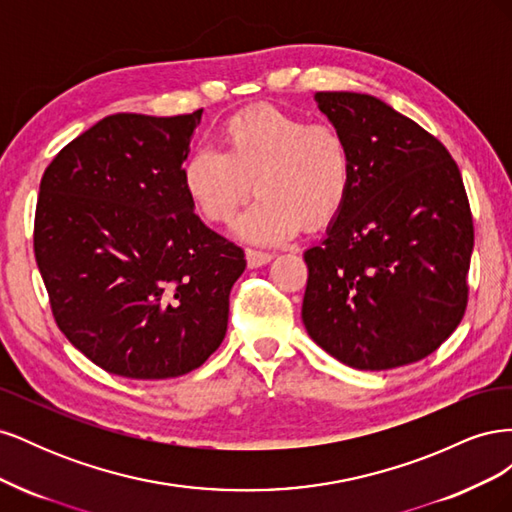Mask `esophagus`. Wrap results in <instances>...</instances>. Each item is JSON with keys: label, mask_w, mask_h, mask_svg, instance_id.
Returning <instances> with one entry per match:
<instances>
[{"label": "esophagus", "mask_w": 512, "mask_h": 512, "mask_svg": "<svg viewBox=\"0 0 512 512\" xmlns=\"http://www.w3.org/2000/svg\"><path fill=\"white\" fill-rule=\"evenodd\" d=\"M245 260H247V267L258 269L262 265H269V262L273 260V254L258 252V250H245Z\"/></svg>", "instance_id": "1"}]
</instances>
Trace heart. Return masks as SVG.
I'll use <instances>...</instances> for the list:
<instances>
[{"mask_svg": "<svg viewBox=\"0 0 512 512\" xmlns=\"http://www.w3.org/2000/svg\"><path fill=\"white\" fill-rule=\"evenodd\" d=\"M220 147L185 160L183 190L207 222L230 224L254 185L256 203L237 222L245 241L280 243L303 222L329 224L350 196L354 151L335 123L256 106L226 119Z\"/></svg>", "mask_w": 512, "mask_h": 512, "instance_id": "obj_1", "label": "heart"}]
</instances>
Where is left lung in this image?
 <instances>
[{
	"mask_svg": "<svg viewBox=\"0 0 512 512\" xmlns=\"http://www.w3.org/2000/svg\"><path fill=\"white\" fill-rule=\"evenodd\" d=\"M354 151V181L327 237L303 254L309 337L354 369L436 352L468 305L472 213L451 153L386 102L318 91Z\"/></svg>",
	"mask_w": 512,
	"mask_h": 512,
	"instance_id": "1",
	"label": "left lung"
}]
</instances>
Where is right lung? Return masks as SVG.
<instances>
[{
    "instance_id": "add662e5",
    "label": "right lung",
    "mask_w": 512,
    "mask_h": 512,
    "mask_svg": "<svg viewBox=\"0 0 512 512\" xmlns=\"http://www.w3.org/2000/svg\"><path fill=\"white\" fill-rule=\"evenodd\" d=\"M190 115H108L40 181L34 252L57 327L108 374L166 380L220 348L241 247L200 222L183 162Z\"/></svg>"
}]
</instances>
